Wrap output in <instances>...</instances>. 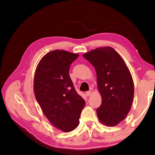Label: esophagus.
Masks as SVG:
<instances>
[{
    "mask_svg": "<svg viewBox=\"0 0 155 155\" xmlns=\"http://www.w3.org/2000/svg\"><path fill=\"white\" fill-rule=\"evenodd\" d=\"M91 91H87L86 92V94L87 96H90L91 95Z\"/></svg>",
    "mask_w": 155,
    "mask_h": 155,
    "instance_id": "34e87169",
    "label": "esophagus"
}]
</instances>
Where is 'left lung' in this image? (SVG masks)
Returning <instances> with one entry per match:
<instances>
[{
  "mask_svg": "<svg viewBox=\"0 0 155 155\" xmlns=\"http://www.w3.org/2000/svg\"><path fill=\"white\" fill-rule=\"evenodd\" d=\"M83 57L94 65L102 103L97 109L99 121L116 126L129 112L134 98V82L124 60L113 48L104 47L85 53Z\"/></svg>",
  "mask_w": 155,
  "mask_h": 155,
  "instance_id": "left-lung-1",
  "label": "left lung"
}]
</instances>
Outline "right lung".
Wrapping results in <instances>:
<instances>
[{"label":"right lung","mask_w":155,"mask_h":155,"mask_svg":"<svg viewBox=\"0 0 155 155\" xmlns=\"http://www.w3.org/2000/svg\"><path fill=\"white\" fill-rule=\"evenodd\" d=\"M79 54L62 50L48 52L35 71L34 91L45 117L52 125L65 132L74 130L85 101L74 89L69 71Z\"/></svg>","instance_id":"add662e5"}]
</instances>
